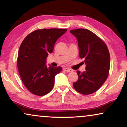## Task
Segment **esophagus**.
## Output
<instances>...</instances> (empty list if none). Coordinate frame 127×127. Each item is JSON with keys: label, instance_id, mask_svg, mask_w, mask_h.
I'll list each match as a JSON object with an SVG mask.
<instances>
[{"label": "esophagus", "instance_id": "1", "mask_svg": "<svg viewBox=\"0 0 127 127\" xmlns=\"http://www.w3.org/2000/svg\"><path fill=\"white\" fill-rule=\"evenodd\" d=\"M64 70H65V71L67 72H72V70L71 69L67 68V67H65V68H64Z\"/></svg>", "mask_w": 127, "mask_h": 127}]
</instances>
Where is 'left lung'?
I'll use <instances>...</instances> for the list:
<instances>
[{
	"label": "left lung",
	"instance_id": "1",
	"mask_svg": "<svg viewBox=\"0 0 127 127\" xmlns=\"http://www.w3.org/2000/svg\"><path fill=\"white\" fill-rule=\"evenodd\" d=\"M77 38L79 57L84 59L86 70H78V80L73 83L75 89L82 95L96 92L106 81L108 76L110 56L106 44L93 32L87 29L70 30Z\"/></svg>",
	"mask_w": 127,
	"mask_h": 127
}]
</instances>
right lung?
I'll use <instances>...</instances> for the list:
<instances>
[{"label":"right lung","instance_id":"add662e5","mask_svg":"<svg viewBox=\"0 0 127 127\" xmlns=\"http://www.w3.org/2000/svg\"><path fill=\"white\" fill-rule=\"evenodd\" d=\"M67 29L37 30L26 36L20 47L17 65L24 85L30 92L42 96L51 91L55 76L62 70L61 66L46 65L49 54L53 52L58 39Z\"/></svg>","mask_w":127,"mask_h":127}]
</instances>
